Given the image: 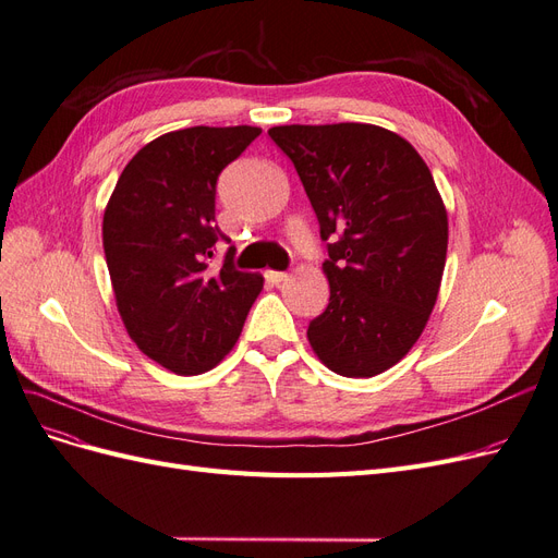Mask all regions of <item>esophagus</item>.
<instances>
[{
  "mask_svg": "<svg viewBox=\"0 0 558 558\" xmlns=\"http://www.w3.org/2000/svg\"><path fill=\"white\" fill-rule=\"evenodd\" d=\"M265 277H267L269 283H275V286H279V283H283L286 279H289V275H286V272H275V269H267Z\"/></svg>",
  "mask_w": 558,
  "mask_h": 558,
  "instance_id": "1",
  "label": "esophagus"
}]
</instances>
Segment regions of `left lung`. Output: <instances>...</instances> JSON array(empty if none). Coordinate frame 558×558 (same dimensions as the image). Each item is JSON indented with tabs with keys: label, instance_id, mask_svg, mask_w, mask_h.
<instances>
[{
	"label": "left lung",
	"instance_id": "obj_1",
	"mask_svg": "<svg viewBox=\"0 0 558 558\" xmlns=\"http://www.w3.org/2000/svg\"><path fill=\"white\" fill-rule=\"evenodd\" d=\"M328 244L330 302L307 340L332 373L375 377L408 356L440 293L449 221L428 165L369 123L279 125Z\"/></svg>",
	"mask_w": 558,
	"mask_h": 558
}]
</instances>
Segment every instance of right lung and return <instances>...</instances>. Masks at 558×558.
<instances>
[{"instance_id":"right-lung-1","label":"right lung","mask_w":558,"mask_h":558,"mask_svg":"<svg viewBox=\"0 0 558 558\" xmlns=\"http://www.w3.org/2000/svg\"><path fill=\"white\" fill-rule=\"evenodd\" d=\"M260 128H185L148 142L107 202L102 242L118 314L132 342L177 375H202L240 340L263 275L207 258L223 238L216 179Z\"/></svg>"}]
</instances>
